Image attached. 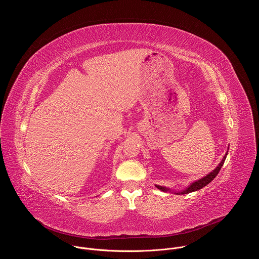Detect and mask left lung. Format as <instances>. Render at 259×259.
<instances>
[{"instance_id": "left-lung-1", "label": "left lung", "mask_w": 259, "mask_h": 259, "mask_svg": "<svg viewBox=\"0 0 259 259\" xmlns=\"http://www.w3.org/2000/svg\"><path fill=\"white\" fill-rule=\"evenodd\" d=\"M227 156H228V153L226 154V156L224 157V159L221 160V162L219 163V165L212 171V172H210L209 174H207L206 176H204V177H202L201 179H199V180H197V181H195V182H193L192 184H190V186L184 190V191H181V192H177L176 194H179V195H184V194H190V193H192V192H196V191H199V190H201V189H203L204 187H206L208 183H210L215 177H216V175L219 173V171H220V169H221V167L224 166V163H225V161H226V158H227ZM160 191H163V192H170V190L169 189H167V188H165V187H160V186H156Z\"/></svg>"}]
</instances>
